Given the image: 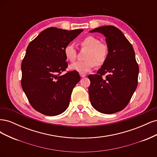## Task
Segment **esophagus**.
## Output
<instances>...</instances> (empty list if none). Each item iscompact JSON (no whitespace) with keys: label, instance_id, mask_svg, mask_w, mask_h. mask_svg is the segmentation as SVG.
<instances>
[{"label":"esophagus","instance_id":"34e87169","mask_svg":"<svg viewBox=\"0 0 157 157\" xmlns=\"http://www.w3.org/2000/svg\"><path fill=\"white\" fill-rule=\"evenodd\" d=\"M79 74H80V77H81L82 78H83V77H86V74L82 73H80Z\"/></svg>","mask_w":157,"mask_h":157}]
</instances>
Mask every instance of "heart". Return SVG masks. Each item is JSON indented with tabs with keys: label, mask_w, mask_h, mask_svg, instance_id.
Here are the masks:
<instances>
[{
	"label": "heart",
	"mask_w": 157,
	"mask_h": 157,
	"mask_svg": "<svg viewBox=\"0 0 157 157\" xmlns=\"http://www.w3.org/2000/svg\"><path fill=\"white\" fill-rule=\"evenodd\" d=\"M82 48H87L85 56L86 59L77 61L70 65L69 68L80 73H87L96 65H101L105 62L108 56V47L105 43L100 42L98 39L89 35L80 41ZM63 54L66 59L70 62H74L77 59V50L73 44H68L65 46Z\"/></svg>",
	"instance_id": "1"
}]
</instances>
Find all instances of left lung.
<instances>
[{
	"label": "left lung",
	"instance_id": "1",
	"mask_svg": "<svg viewBox=\"0 0 157 157\" xmlns=\"http://www.w3.org/2000/svg\"><path fill=\"white\" fill-rule=\"evenodd\" d=\"M90 33L105 36L107 58L97 74L88 75L90 100L92 107L104 114L122 111L130 101L137 86L138 64L132 45L122 31L115 26L96 28ZM107 73L105 79L102 76Z\"/></svg>",
	"mask_w": 157,
	"mask_h": 157
}]
</instances>
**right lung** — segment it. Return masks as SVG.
<instances>
[{
    "mask_svg": "<svg viewBox=\"0 0 157 157\" xmlns=\"http://www.w3.org/2000/svg\"><path fill=\"white\" fill-rule=\"evenodd\" d=\"M83 29L67 31L50 27L28 45L21 63V87L31 106L47 116L63 113L71 93L80 80L77 71H65V46Z\"/></svg>",
    "mask_w": 157,
    "mask_h": 157,
    "instance_id": "1",
    "label": "right lung"
}]
</instances>
